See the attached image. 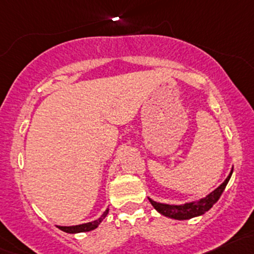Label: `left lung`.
Segmentation results:
<instances>
[{
	"instance_id": "8db88e82",
	"label": "left lung",
	"mask_w": 254,
	"mask_h": 254,
	"mask_svg": "<svg viewBox=\"0 0 254 254\" xmlns=\"http://www.w3.org/2000/svg\"><path fill=\"white\" fill-rule=\"evenodd\" d=\"M231 175H233V169H231L230 174L225 178L224 182L221 186L217 187L210 194L206 195L202 199L196 200V201L186 202L182 205H169V204H161V202H157L148 197L149 202L152 204L153 207L158 211L159 213L163 216L169 217V218L177 219V221H186V219L194 218V217L202 216V214L207 212L212 206L218 201L221 197L223 191H224L225 187H227L228 182H229Z\"/></svg>"
}]
</instances>
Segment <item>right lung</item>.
I'll list each match as a JSON object with an SVG mask.
<instances>
[{
  "label": "right lung",
  "instance_id": "1",
  "mask_svg": "<svg viewBox=\"0 0 254 254\" xmlns=\"http://www.w3.org/2000/svg\"><path fill=\"white\" fill-rule=\"evenodd\" d=\"M107 213H108V208L101 214V216L99 217V218L95 219V221H93V222L83 223V224H78V225H71V227H60V225H58V228H59L60 230L65 231V233H68V234L85 233V231H90V230L96 229V228L99 227L100 223H101L106 218Z\"/></svg>",
  "mask_w": 254,
  "mask_h": 254
}]
</instances>
